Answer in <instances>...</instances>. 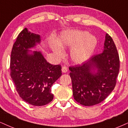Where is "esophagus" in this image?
Instances as JSON below:
<instances>
[{
    "label": "esophagus",
    "mask_w": 128,
    "mask_h": 128,
    "mask_svg": "<svg viewBox=\"0 0 128 128\" xmlns=\"http://www.w3.org/2000/svg\"><path fill=\"white\" fill-rule=\"evenodd\" d=\"M62 72H64V73H66V72H68V68L64 66L62 67Z\"/></svg>",
    "instance_id": "esophagus-1"
}]
</instances>
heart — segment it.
I'll return each mask as SVG.
<instances>
[{
    "instance_id": "obj_1",
    "label": "heart",
    "mask_w": 128,
    "mask_h": 128,
    "mask_svg": "<svg viewBox=\"0 0 128 128\" xmlns=\"http://www.w3.org/2000/svg\"><path fill=\"white\" fill-rule=\"evenodd\" d=\"M97 44L96 37L90 35L88 31H66L61 33L57 40V45L53 44L52 48L58 57L62 58V48L72 47L70 52V59L76 64H81L91 56Z\"/></svg>"
}]
</instances>
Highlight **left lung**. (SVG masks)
<instances>
[{
    "label": "left lung",
    "mask_w": 128,
    "mask_h": 128,
    "mask_svg": "<svg viewBox=\"0 0 128 128\" xmlns=\"http://www.w3.org/2000/svg\"><path fill=\"white\" fill-rule=\"evenodd\" d=\"M119 68L117 48L107 34L102 53L94 55L81 64L69 68L74 99L86 106L102 102L116 86ZM96 68L97 72H92Z\"/></svg>",
    "instance_id": "obj_1"
}]
</instances>
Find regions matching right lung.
Returning <instances> with one entry per match:
<instances>
[{"instance_id":"obj_1","label":"right lung","mask_w":128,"mask_h":128,"mask_svg":"<svg viewBox=\"0 0 128 128\" xmlns=\"http://www.w3.org/2000/svg\"><path fill=\"white\" fill-rule=\"evenodd\" d=\"M40 42V36L25 28L14 44L10 62V76L19 96L25 102L37 106L52 102L51 87L62 74L61 65L47 62L40 52L28 54V48Z\"/></svg>"}]
</instances>
